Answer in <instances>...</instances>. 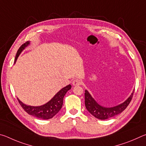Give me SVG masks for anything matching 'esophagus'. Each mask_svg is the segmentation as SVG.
<instances>
[{"mask_svg": "<svg viewBox=\"0 0 146 146\" xmlns=\"http://www.w3.org/2000/svg\"><path fill=\"white\" fill-rule=\"evenodd\" d=\"M81 84H82V82H81V81L79 79H75L72 82L73 86H80Z\"/></svg>", "mask_w": 146, "mask_h": 146, "instance_id": "1", "label": "esophagus"}]
</instances>
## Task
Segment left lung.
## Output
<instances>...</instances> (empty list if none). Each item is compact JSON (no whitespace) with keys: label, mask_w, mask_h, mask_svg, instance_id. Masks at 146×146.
<instances>
[{"label":"left lung","mask_w":146,"mask_h":146,"mask_svg":"<svg viewBox=\"0 0 146 146\" xmlns=\"http://www.w3.org/2000/svg\"><path fill=\"white\" fill-rule=\"evenodd\" d=\"M134 90L132 93L124 102L113 107H104L98 104L89 93L85 90V106L87 110L95 118L100 120H106L108 118L115 117L122 113L129 105L132 99Z\"/></svg>","instance_id":"left-lung-1"}]
</instances>
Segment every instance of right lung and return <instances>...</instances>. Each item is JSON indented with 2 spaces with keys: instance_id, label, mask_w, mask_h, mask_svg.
Masks as SVG:
<instances>
[{
  "instance_id": "1",
  "label": "right lung",
  "mask_w": 146,
  "mask_h": 146,
  "mask_svg": "<svg viewBox=\"0 0 146 146\" xmlns=\"http://www.w3.org/2000/svg\"><path fill=\"white\" fill-rule=\"evenodd\" d=\"M29 44H30V42L28 41L20 47L16 54L15 58V63L16 62L17 58H18L20 54L22 53V51L27 46H28ZM71 86L70 84L66 86V87L61 89L58 92L56 93L55 96L50 100L42 106H28L24 104L23 102H22L19 98H17V99H18L19 102L22 106V108L29 115L33 116V117L48 120L52 118L56 114H57L59 112V111L60 110V109L62 107L63 99L64 96H65L66 93L68 92V91L71 90Z\"/></svg>"
}]
</instances>
